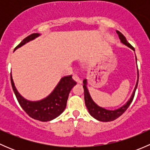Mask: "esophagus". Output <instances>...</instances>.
<instances>
[{"label":"esophagus","instance_id":"esophagus-1","mask_svg":"<svg viewBox=\"0 0 150 150\" xmlns=\"http://www.w3.org/2000/svg\"><path fill=\"white\" fill-rule=\"evenodd\" d=\"M72 78H73L74 81H75V82L78 83H81V78L78 77V75H76V74L73 75V76H72Z\"/></svg>","mask_w":150,"mask_h":150}]
</instances>
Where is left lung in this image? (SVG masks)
Here are the masks:
<instances>
[{
	"mask_svg": "<svg viewBox=\"0 0 150 150\" xmlns=\"http://www.w3.org/2000/svg\"><path fill=\"white\" fill-rule=\"evenodd\" d=\"M116 33L118 34L119 38H120V42L122 44L125 45L126 46H128V48H130L131 49H132L133 51H135L134 48L131 46L130 43H128L126 38H125V36L122 34L121 33H120L119 31L116 30ZM136 61L137 62V57H136ZM138 81H139V72H138V67H137V83H136L135 88L134 89V91H133L132 95L130 97L129 100H128V102H126L125 104L122 106V107H119L118 109H116L114 110H107V109L104 108V107H99L98 104H96L93 102V100L92 99L90 93L88 91V89L87 86V80L84 79L83 83V87L84 89V99H85V104H86V107H87L88 110V112L93 117H94L96 120H99V121L102 122H110L112 121V120H115L117 117H120V115H122L124 112H125V110L128 109V107H129V105L132 102L133 99H134V95H135L136 90H137V86H138Z\"/></svg>",
	"mask_w": 150,
	"mask_h": 150,
	"instance_id": "obj_1",
	"label": "left lung"
}]
</instances>
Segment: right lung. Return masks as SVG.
I'll use <instances>...</instances> for the list:
<instances>
[{
	"label": "right lung",
	"mask_w": 150,
	"mask_h": 150,
	"mask_svg": "<svg viewBox=\"0 0 150 150\" xmlns=\"http://www.w3.org/2000/svg\"><path fill=\"white\" fill-rule=\"evenodd\" d=\"M40 35V33H33L25 38L14 50L20 48L28 42L34 40ZM12 88L22 108L32 118L47 122L54 120L59 116L66 108L69 93L76 82L72 78V75L61 78L53 91L44 99L39 101H30L25 99L16 89L11 74Z\"/></svg>",
	"instance_id": "add662e5"
}]
</instances>
